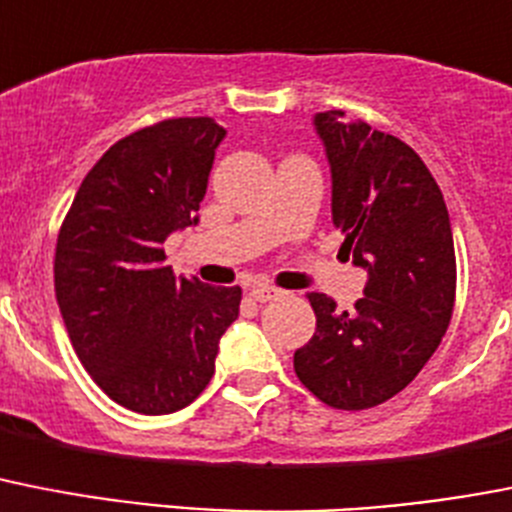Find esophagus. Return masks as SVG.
<instances>
[{
    "label": "esophagus",
    "mask_w": 512,
    "mask_h": 512,
    "mask_svg": "<svg viewBox=\"0 0 512 512\" xmlns=\"http://www.w3.org/2000/svg\"><path fill=\"white\" fill-rule=\"evenodd\" d=\"M279 295H282V290H277V287L272 285H256L251 290V298L256 300V303H269V300H277Z\"/></svg>",
    "instance_id": "34e87169"
}]
</instances>
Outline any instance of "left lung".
Here are the masks:
<instances>
[{
    "label": "left lung",
    "mask_w": 512,
    "mask_h": 512,
    "mask_svg": "<svg viewBox=\"0 0 512 512\" xmlns=\"http://www.w3.org/2000/svg\"><path fill=\"white\" fill-rule=\"evenodd\" d=\"M331 168V220L342 251L368 272L355 310L310 292L316 334L295 352V373L334 409H370L404 391L438 349L456 300V251L440 186L401 139L313 116Z\"/></svg>",
    "instance_id": "8db88e82"
}]
</instances>
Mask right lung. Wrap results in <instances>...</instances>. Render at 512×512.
Wrapping results in <instances>:
<instances>
[{"label":"right lung","mask_w":512,"mask_h":512,"mask_svg":"<svg viewBox=\"0 0 512 512\" xmlns=\"http://www.w3.org/2000/svg\"><path fill=\"white\" fill-rule=\"evenodd\" d=\"M214 119H168L119 139L82 181L59 230L54 287L72 347L116 404L139 414L189 406L214 375L240 287L173 277L163 243L196 225Z\"/></svg>","instance_id":"1"}]
</instances>
